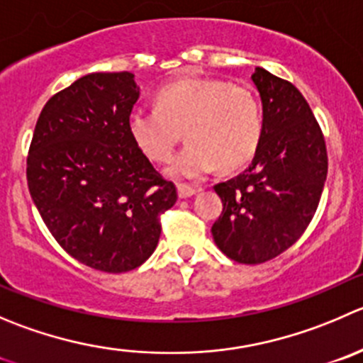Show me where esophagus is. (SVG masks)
<instances>
[{
	"mask_svg": "<svg viewBox=\"0 0 363 363\" xmlns=\"http://www.w3.org/2000/svg\"><path fill=\"white\" fill-rule=\"evenodd\" d=\"M177 191H179V196H181V199H188V196L195 195V193L199 191V189H196L195 186L184 184V182H181V184L177 186Z\"/></svg>",
	"mask_w": 363,
	"mask_h": 363,
	"instance_id": "34e87169",
	"label": "esophagus"
}]
</instances>
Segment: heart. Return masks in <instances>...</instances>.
Instances as JSON below:
<instances>
[{"label":"heart","mask_w":363,"mask_h":363,"mask_svg":"<svg viewBox=\"0 0 363 363\" xmlns=\"http://www.w3.org/2000/svg\"><path fill=\"white\" fill-rule=\"evenodd\" d=\"M136 147L154 163H164L181 142L189 140L172 161L175 177H199L214 167L234 172L252 161L264 133L260 101L250 88L216 77H184L156 94V108L129 115Z\"/></svg>","instance_id":"1"}]
</instances>
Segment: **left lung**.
<instances>
[{"label": "left lung", "mask_w": 363, "mask_h": 363, "mask_svg": "<svg viewBox=\"0 0 363 363\" xmlns=\"http://www.w3.org/2000/svg\"><path fill=\"white\" fill-rule=\"evenodd\" d=\"M264 133L252 164L214 184L223 211L214 221L218 248L241 264L275 259L307 230L321 200L328 154L321 128L291 81L257 67Z\"/></svg>", "instance_id": "8db88e82"}]
</instances>
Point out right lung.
Segmentation results:
<instances>
[{
	"label": "right lung",
	"instance_id": "right-lung-1",
	"mask_svg": "<svg viewBox=\"0 0 363 363\" xmlns=\"http://www.w3.org/2000/svg\"><path fill=\"white\" fill-rule=\"evenodd\" d=\"M138 96L131 72L86 74L45 103L28 150V188L45 227L70 257L106 273L142 266L177 202L129 133Z\"/></svg>",
	"mask_w": 363,
	"mask_h": 363
}]
</instances>
